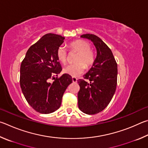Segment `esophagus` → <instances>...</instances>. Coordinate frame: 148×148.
I'll return each instance as SVG.
<instances>
[{
    "label": "esophagus",
    "instance_id": "1",
    "mask_svg": "<svg viewBox=\"0 0 148 148\" xmlns=\"http://www.w3.org/2000/svg\"><path fill=\"white\" fill-rule=\"evenodd\" d=\"M72 81H73V82H75V83H76V82H77V79L76 78V77H72Z\"/></svg>",
    "mask_w": 148,
    "mask_h": 148
}]
</instances>
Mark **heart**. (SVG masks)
I'll return each mask as SVG.
<instances>
[{"label": "heart", "instance_id": "1", "mask_svg": "<svg viewBox=\"0 0 148 148\" xmlns=\"http://www.w3.org/2000/svg\"><path fill=\"white\" fill-rule=\"evenodd\" d=\"M69 47L70 50L78 53L75 58V62L77 63L65 67L64 72L72 77H76L83 73L85 70L84 64L86 67H89L94 63V54L90 49V44L84 40H78L73 41L69 45ZM56 57L62 64L66 63L67 53L66 49L64 46H60L57 49Z\"/></svg>", "mask_w": 148, "mask_h": 148}]
</instances>
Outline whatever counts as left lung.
I'll list each match as a JSON object with an SVG mask.
<instances>
[{"mask_svg":"<svg viewBox=\"0 0 148 148\" xmlns=\"http://www.w3.org/2000/svg\"><path fill=\"white\" fill-rule=\"evenodd\" d=\"M92 41L96 48L97 55L92 67L78 80L79 109L86 114H95L101 112L109 104L114 94L117 85L118 66L109 47L101 39L94 34L81 36Z\"/></svg>","mask_w":148,"mask_h":148,"instance_id":"1","label":"left lung"}]
</instances>
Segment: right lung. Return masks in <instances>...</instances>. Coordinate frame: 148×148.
Segmentation results:
<instances>
[{"label": "right lung", "mask_w": 148, "mask_h": 148, "mask_svg": "<svg viewBox=\"0 0 148 148\" xmlns=\"http://www.w3.org/2000/svg\"><path fill=\"white\" fill-rule=\"evenodd\" d=\"M65 38L47 34L28 49L20 68V85L23 95L31 107L41 114L58 110L62 96L72 77L63 74L55 78L62 68L56 57L57 49ZM55 79L53 83L50 79Z\"/></svg>", "instance_id": "right-lung-1"}]
</instances>
